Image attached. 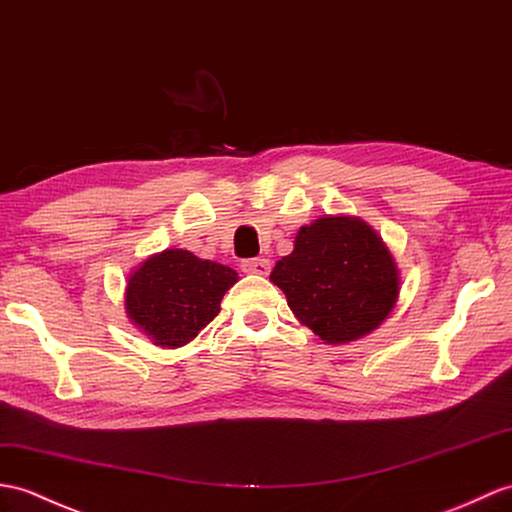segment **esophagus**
<instances>
[{
	"label": "esophagus",
	"instance_id": "34e87169",
	"mask_svg": "<svg viewBox=\"0 0 512 512\" xmlns=\"http://www.w3.org/2000/svg\"><path fill=\"white\" fill-rule=\"evenodd\" d=\"M242 270L248 272V275H261L266 277L270 272V261L264 257H257V259H246L242 261Z\"/></svg>",
	"mask_w": 512,
	"mask_h": 512
}]
</instances>
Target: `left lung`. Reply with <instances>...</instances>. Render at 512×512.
I'll list each match as a JSON object with an SVG mask.
<instances>
[{
    "label": "left lung",
    "instance_id": "obj_1",
    "mask_svg": "<svg viewBox=\"0 0 512 512\" xmlns=\"http://www.w3.org/2000/svg\"><path fill=\"white\" fill-rule=\"evenodd\" d=\"M270 281L283 290L296 320L325 344L371 334L395 310L401 290L395 257L371 224L355 216L301 227L294 251L277 261Z\"/></svg>",
    "mask_w": 512,
    "mask_h": 512
}]
</instances>
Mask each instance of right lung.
<instances>
[{"mask_svg":"<svg viewBox=\"0 0 512 512\" xmlns=\"http://www.w3.org/2000/svg\"><path fill=\"white\" fill-rule=\"evenodd\" d=\"M237 279L229 266L168 248L130 272L126 316L157 347H183L218 316L222 296Z\"/></svg>","mask_w":512,"mask_h":512,"instance_id":"right-lung-1","label":"right lung"}]
</instances>
